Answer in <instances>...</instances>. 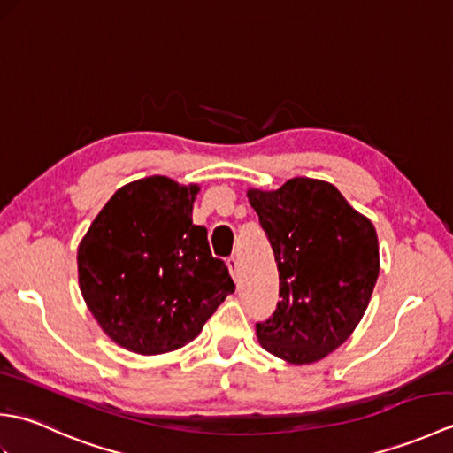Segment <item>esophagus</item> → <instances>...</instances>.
<instances>
[{
    "mask_svg": "<svg viewBox=\"0 0 453 453\" xmlns=\"http://www.w3.org/2000/svg\"><path fill=\"white\" fill-rule=\"evenodd\" d=\"M227 268H229V274H232L235 280H237V274H239V261L235 257H229L227 258Z\"/></svg>",
    "mask_w": 453,
    "mask_h": 453,
    "instance_id": "obj_1",
    "label": "esophagus"
}]
</instances>
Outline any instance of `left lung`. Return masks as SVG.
Here are the masks:
<instances>
[{
  "instance_id": "1",
  "label": "left lung",
  "mask_w": 453,
  "mask_h": 453,
  "mask_svg": "<svg viewBox=\"0 0 453 453\" xmlns=\"http://www.w3.org/2000/svg\"><path fill=\"white\" fill-rule=\"evenodd\" d=\"M247 196L280 276V302L257 323V339L290 364L321 360L349 339L370 303L380 274L375 227L325 180L296 177Z\"/></svg>"
}]
</instances>
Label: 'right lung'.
Masks as SVG:
<instances>
[{
  "instance_id": "1",
  "label": "right lung",
  "mask_w": 453,
  "mask_h": 453,
  "mask_svg": "<svg viewBox=\"0 0 453 453\" xmlns=\"http://www.w3.org/2000/svg\"><path fill=\"white\" fill-rule=\"evenodd\" d=\"M198 190L161 175L128 182L81 239V296L122 349H180L235 290L226 263L211 257L208 229L192 224Z\"/></svg>"
}]
</instances>
